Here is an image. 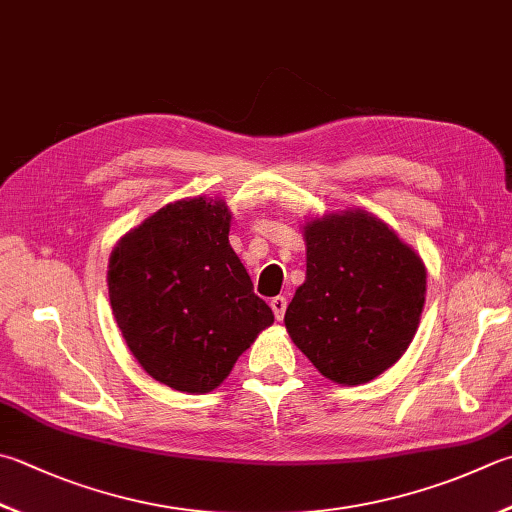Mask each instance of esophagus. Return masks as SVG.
Here are the masks:
<instances>
[{
  "label": "esophagus",
  "mask_w": 512,
  "mask_h": 512,
  "mask_svg": "<svg viewBox=\"0 0 512 512\" xmlns=\"http://www.w3.org/2000/svg\"><path fill=\"white\" fill-rule=\"evenodd\" d=\"M269 305H272L276 321H283L285 310H287V298L285 296H276V298H272V303H269Z\"/></svg>",
  "instance_id": "esophagus-1"
}]
</instances>
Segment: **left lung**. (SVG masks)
Masks as SVG:
<instances>
[{
  "label": "left lung",
  "instance_id": "8db88e82",
  "mask_svg": "<svg viewBox=\"0 0 512 512\" xmlns=\"http://www.w3.org/2000/svg\"><path fill=\"white\" fill-rule=\"evenodd\" d=\"M305 283L285 327L325 379L359 385L397 363L417 334L426 267L412 247L363 209L303 227Z\"/></svg>",
  "mask_w": 512,
  "mask_h": 512
}]
</instances>
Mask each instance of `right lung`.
Segmentation results:
<instances>
[{
    "mask_svg": "<svg viewBox=\"0 0 512 512\" xmlns=\"http://www.w3.org/2000/svg\"><path fill=\"white\" fill-rule=\"evenodd\" d=\"M229 223L223 200L171 202L122 236L109 258L124 341L144 372L178 392L218 388L274 323L229 245Z\"/></svg>",
    "mask_w": 512,
    "mask_h": 512,
    "instance_id": "obj_1",
    "label": "right lung"
}]
</instances>
